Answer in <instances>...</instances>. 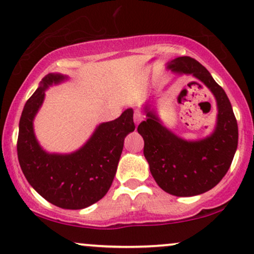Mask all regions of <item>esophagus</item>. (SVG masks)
I'll return each instance as SVG.
<instances>
[{
	"instance_id": "esophagus-1",
	"label": "esophagus",
	"mask_w": 254,
	"mask_h": 254,
	"mask_svg": "<svg viewBox=\"0 0 254 254\" xmlns=\"http://www.w3.org/2000/svg\"><path fill=\"white\" fill-rule=\"evenodd\" d=\"M143 118H144V116L142 115L141 113V111H135V115H133V121H135V124L136 125H138L139 123H141L142 121H143Z\"/></svg>"
}]
</instances>
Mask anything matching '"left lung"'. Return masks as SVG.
<instances>
[{
	"label": "left lung",
	"instance_id": "obj_1",
	"mask_svg": "<svg viewBox=\"0 0 254 254\" xmlns=\"http://www.w3.org/2000/svg\"><path fill=\"white\" fill-rule=\"evenodd\" d=\"M167 69L192 75L210 89L217 104L215 129L204 138L186 141L168 130L147 104V119L137 131L144 139L143 154L157 185L177 197L197 196L215 188L228 172L238 148V123L226 92L199 62L178 57Z\"/></svg>",
	"mask_w": 254,
	"mask_h": 254
}]
</instances>
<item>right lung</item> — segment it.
I'll return each instance as SVG.
<instances>
[{"mask_svg":"<svg viewBox=\"0 0 254 254\" xmlns=\"http://www.w3.org/2000/svg\"><path fill=\"white\" fill-rule=\"evenodd\" d=\"M68 80L48 74L25 104L19 123L17 159L26 179L43 198L62 209L78 210L100 200L112 185L124 147L135 130L132 109L115 121L99 124L80 149L70 154L48 153L40 147L33 121L43 105L45 90Z\"/></svg>","mask_w":254,"mask_h":254,"instance_id":"add662e5","label":"right lung"}]
</instances>
